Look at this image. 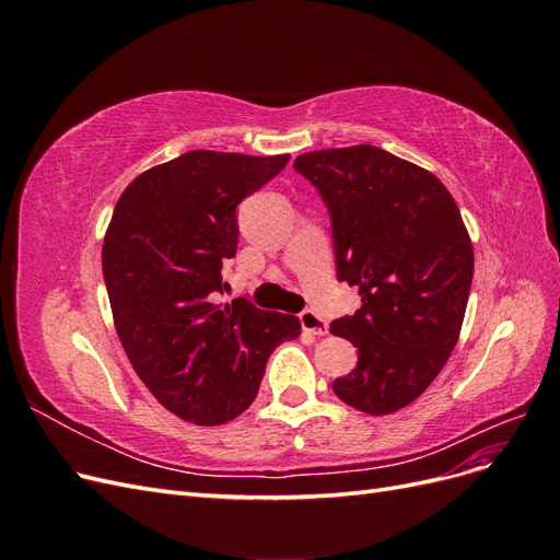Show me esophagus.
I'll use <instances>...</instances> for the list:
<instances>
[{
    "label": "esophagus",
    "instance_id": "esophagus-1",
    "mask_svg": "<svg viewBox=\"0 0 560 560\" xmlns=\"http://www.w3.org/2000/svg\"><path fill=\"white\" fill-rule=\"evenodd\" d=\"M299 319H301V327H303V331H306V334H313V336H325V334L329 331L327 322L322 319L317 313H313V311H303V313L299 315Z\"/></svg>",
    "mask_w": 560,
    "mask_h": 560
}]
</instances>
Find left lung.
<instances>
[{
	"instance_id": "8db88e82",
	"label": "left lung",
	"mask_w": 560,
	"mask_h": 560,
	"mask_svg": "<svg viewBox=\"0 0 560 560\" xmlns=\"http://www.w3.org/2000/svg\"><path fill=\"white\" fill-rule=\"evenodd\" d=\"M294 167L329 208L338 280L362 294L329 327L360 352L334 393L395 413L425 393L463 329L474 249L460 210L430 171L374 144L308 151Z\"/></svg>"
}]
</instances>
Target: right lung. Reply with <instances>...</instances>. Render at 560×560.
<instances>
[{"label": "right lung", "instance_id": "1", "mask_svg": "<svg viewBox=\"0 0 560 560\" xmlns=\"http://www.w3.org/2000/svg\"><path fill=\"white\" fill-rule=\"evenodd\" d=\"M287 161L186 151L135 177L107 226L103 273L116 334L149 393L194 425L241 416L270 352L301 334L294 315L217 301L219 270L238 249L235 208Z\"/></svg>", "mask_w": 560, "mask_h": 560}]
</instances>
